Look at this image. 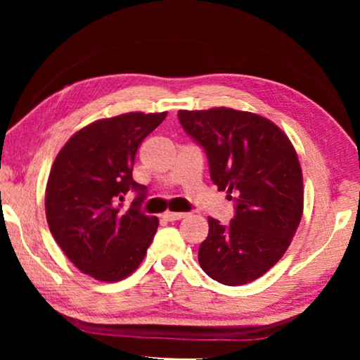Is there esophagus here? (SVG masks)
<instances>
[{
    "instance_id": "1",
    "label": "esophagus",
    "mask_w": 360,
    "mask_h": 360,
    "mask_svg": "<svg viewBox=\"0 0 360 360\" xmlns=\"http://www.w3.org/2000/svg\"><path fill=\"white\" fill-rule=\"evenodd\" d=\"M186 216H187V212H165V214H163V217H165L168 222L179 221V219H184Z\"/></svg>"
}]
</instances>
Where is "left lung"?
<instances>
[{
  "label": "left lung",
  "instance_id": "8db88e82",
  "mask_svg": "<svg viewBox=\"0 0 360 360\" xmlns=\"http://www.w3.org/2000/svg\"><path fill=\"white\" fill-rule=\"evenodd\" d=\"M182 129L208 157L211 181L235 200L222 225L208 217L203 271L225 285L254 281L283 257L303 212V178L289 138L262 115L214 108L179 111Z\"/></svg>",
  "mask_w": 360,
  "mask_h": 360
}]
</instances>
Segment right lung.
<instances>
[{"instance_id": "1", "label": "right lung", "mask_w": 360, "mask_h": 360, "mask_svg": "<svg viewBox=\"0 0 360 360\" xmlns=\"http://www.w3.org/2000/svg\"><path fill=\"white\" fill-rule=\"evenodd\" d=\"M167 112H129L84 127L63 146L46 187V217L66 257L85 275L114 283L131 275L154 238L158 219L139 210L146 187L133 181L143 139ZM137 193L129 210L121 202Z\"/></svg>"}]
</instances>
